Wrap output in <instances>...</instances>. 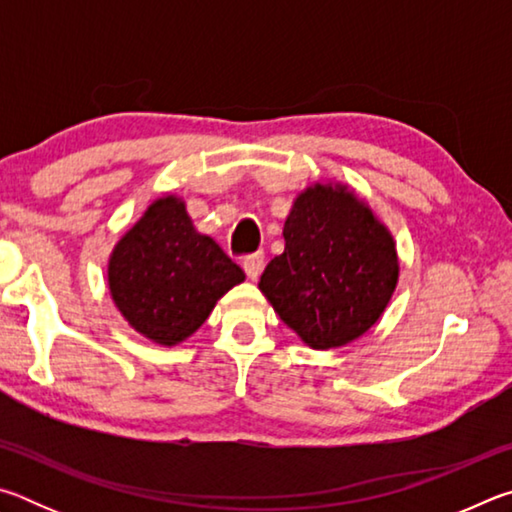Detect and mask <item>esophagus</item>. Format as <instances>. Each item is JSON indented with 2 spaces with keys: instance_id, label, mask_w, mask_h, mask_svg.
<instances>
[{
  "instance_id": "obj_1",
  "label": "esophagus",
  "mask_w": 512,
  "mask_h": 512,
  "mask_svg": "<svg viewBox=\"0 0 512 512\" xmlns=\"http://www.w3.org/2000/svg\"><path fill=\"white\" fill-rule=\"evenodd\" d=\"M244 271H246V275L250 277V280H257L259 275H262V268H264V255L262 253H255V255H248L246 259H244Z\"/></svg>"
}]
</instances>
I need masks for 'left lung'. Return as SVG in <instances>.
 I'll use <instances>...</instances> for the list:
<instances>
[{"label":"left lung","mask_w":512,"mask_h":512,"mask_svg":"<svg viewBox=\"0 0 512 512\" xmlns=\"http://www.w3.org/2000/svg\"><path fill=\"white\" fill-rule=\"evenodd\" d=\"M284 253L259 291L314 350L357 341L377 323L400 280L391 230L343 183H314L293 198Z\"/></svg>","instance_id":"8db88e82"}]
</instances>
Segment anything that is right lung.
I'll return each instance as SVG.
<instances>
[{"label": "right lung", "instance_id": "obj_1", "mask_svg": "<svg viewBox=\"0 0 512 512\" xmlns=\"http://www.w3.org/2000/svg\"><path fill=\"white\" fill-rule=\"evenodd\" d=\"M244 280L221 246L194 228L176 194L155 198L108 259V289L119 314L164 348L189 339Z\"/></svg>", "mask_w": 512, "mask_h": 512}]
</instances>
